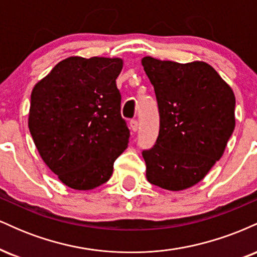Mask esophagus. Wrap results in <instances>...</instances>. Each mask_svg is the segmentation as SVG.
Here are the masks:
<instances>
[{
	"label": "esophagus",
	"mask_w": 257,
	"mask_h": 257,
	"mask_svg": "<svg viewBox=\"0 0 257 257\" xmlns=\"http://www.w3.org/2000/svg\"><path fill=\"white\" fill-rule=\"evenodd\" d=\"M131 129L133 132H138V129H139V123H138V120L137 119H132L131 120Z\"/></svg>",
	"instance_id": "obj_1"
}]
</instances>
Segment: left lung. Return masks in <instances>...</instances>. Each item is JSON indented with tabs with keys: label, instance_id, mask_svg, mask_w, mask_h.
<instances>
[{
	"label": "left lung",
	"instance_id": "left-lung-1",
	"mask_svg": "<svg viewBox=\"0 0 257 257\" xmlns=\"http://www.w3.org/2000/svg\"><path fill=\"white\" fill-rule=\"evenodd\" d=\"M155 88L159 133L144 150L149 182L169 191L198 184L219 161L234 131V94L210 65L141 60Z\"/></svg>",
	"mask_w": 257,
	"mask_h": 257
}]
</instances>
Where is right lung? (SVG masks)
<instances>
[{"mask_svg":"<svg viewBox=\"0 0 257 257\" xmlns=\"http://www.w3.org/2000/svg\"><path fill=\"white\" fill-rule=\"evenodd\" d=\"M122 67L118 58L71 57L32 89L31 137L44 163L73 190L105 184L128 146L116 84Z\"/></svg>","mask_w":257,"mask_h":257,"instance_id":"1","label":"right lung"}]
</instances>
